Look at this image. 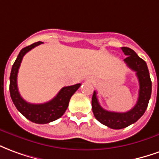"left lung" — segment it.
Instances as JSON below:
<instances>
[{
	"label": "left lung",
	"instance_id": "left-lung-1",
	"mask_svg": "<svg viewBox=\"0 0 159 159\" xmlns=\"http://www.w3.org/2000/svg\"><path fill=\"white\" fill-rule=\"evenodd\" d=\"M127 57L124 62L130 69L134 71L139 84V98L134 107L127 112H113L102 108L94 91L92 98V108L94 116L102 124L113 129H121L134 123L142 116L146 111L152 94V81L149 70L146 61L141 59L133 49L128 47H121Z\"/></svg>",
	"mask_w": 159,
	"mask_h": 159
}]
</instances>
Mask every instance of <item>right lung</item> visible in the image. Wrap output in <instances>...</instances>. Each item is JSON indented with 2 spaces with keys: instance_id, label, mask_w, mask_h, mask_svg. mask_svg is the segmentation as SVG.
<instances>
[{
  "instance_id": "add662e5",
  "label": "right lung",
  "mask_w": 159,
  "mask_h": 159,
  "mask_svg": "<svg viewBox=\"0 0 159 159\" xmlns=\"http://www.w3.org/2000/svg\"><path fill=\"white\" fill-rule=\"evenodd\" d=\"M41 43H43L37 42L20 50L16 61H14L12 67V71L10 74L9 91L11 98L13 100L14 105L17 108V110L25 117H26L28 120L35 123L45 124L56 121L65 113L68 106L71 97L80 88L81 84L79 83L76 85L65 86L61 88V91L58 92V94L52 100L47 103L34 104V103H28L25 100H24L19 92L18 85H17V76H18L19 68L24 56L31 49L35 48L36 46L40 45Z\"/></svg>"
}]
</instances>
